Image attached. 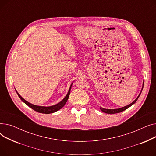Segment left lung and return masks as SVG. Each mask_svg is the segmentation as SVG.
<instances>
[{"label":"left lung","mask_w":156,"mask_h":156,"mask_svg":"<svg viewBox=\"0 0 156 156\" xmlns=\"http://www.w3.org/2000/svg\"><path fill=\"white\" fill-rule=\"evenodd\" d=\"M144 82H143V85H142V87L141 91H140V94H139V95H138V97L136 98V99H135V101H133L131 104H128V105L124 106V107L121 108H118V109H105V108H103L101 107L100 109H101L102 112H105V113H107V114H116V113H119V112H122V111H123L126 110V109L129 108L130 107V106H132L133 104H134L136 102V101H137L138 99L139 96L140 95V94H141V93H142V90H143V88H144Z\"/></svg>","instance_id":"8db88e82"}]
</instances>
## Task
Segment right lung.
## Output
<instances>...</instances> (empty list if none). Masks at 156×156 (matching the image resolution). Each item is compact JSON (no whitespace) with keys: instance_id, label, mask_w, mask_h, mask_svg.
<instances>
[{"instance_id":"right-lung-1","label":"right lung","mask_w":156,"mask_h":156,"mask_svg":"<svg viewBox=\"0 0 156 156\" xmlns=\"http://www.w3.org/2000/svg\"><path fill=\"white\" fill-rule=\"evenodd\" d=\"M74 81H73L72 83L70 85V87H69V90L68 92V94L67 95L65 96V97L64 98V99L60 101L59 103H57L55 105H51V106H40V105H34V104H32L30 102H28V101H27L25 99H24L23 98L18 94V92L16 90V93H17L18 95L19 96V97L20 98V99L24 103L26 104L28 106H29L30 108H31V109H34V111L38 112H40V113H44V114H51V113H53V112H55L57 111H59V109H61L63 106L65 105V104L66 103L68 98H69V94H70V92H71V87H72V85Z\"/></svg>"}]
</instances>
